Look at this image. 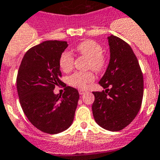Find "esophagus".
I'll use <instances>...</instances> for the list:
<instances>
[{
  "instance_id": "obj_1",
  "label": "esophagus",
  "mask_w": 160,
  "mask_h": 160,
  "mask_svg": "<svg viewBox=\"0 0 160 160\" xmlns=\"http://www.w3.org/2000/svg\"><path fill=\"white\" fill-rule=\"evenodd\" d=\"M79 93H80V94H81V95H82V94H84V93H86V91H85V90H82V89H80V90H79Z\"/></svg>"
}]
</instances>
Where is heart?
Segmentation results:
<instances>
[{"label": "heart", "instance_id": "1", "mask_svg": "<svg viewBox=\"0 0 160 160\" xmlns=\"http://www.w3.org/2000/svg\"><path fill=\"white\" fill-rule=\"evenodd\" d=\"M76 52L89 58L88 67L94 71L100 72L106 66V58L102 55V47L94 40L88 39L80 42L76 47ZM74 56L68 51H65L59 58V67L65 72L73 68ZM94 80L92 72H75L68 77V83L79 89H86L89 84Z\"/></svg>", "mask_w": 160, "mask_h": 160}]
</instances>
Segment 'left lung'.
<instances>
[{
  "mask_svg": "<svg viewBox=\"0 0 160 160\" xmlns=\"http://www.w3.org/2000/svg\"><path fill=\"white\" fill-rule=\"evenodd\" d=\"M108 38L110 62L99 84L105 90L93 92L94 120L108 131L118 132L134 120L144 93L143 74L130 45L120 38Z\"/></svg>",
  "mask_w": 160,
  "mask_h": 160,
  "instance_id": "obj_1",
  "label": "left lung"
}]
</instances>
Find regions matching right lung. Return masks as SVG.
<instances>
[{
  "label": "right lung",
  "instance_id": "right-lung-1",
  "mask_svg": "<svg viewBox=\"0 0 160 160\" xmlns=\"http://www.w3.org/2000/svg\"><path fill=\"white\" fill-rule=\"evenodd\" d=\"M68 44L50 40L28 49L19 66L16 85L19 102L28 121L48 134L62 132L72 124L80 98L73 87L61 80L60 56ZM62 85L65 92L55 95L53 89Z\"/></svg>",
  "mask_w": 160,
  "mask_h": 160
}]
</instances>
